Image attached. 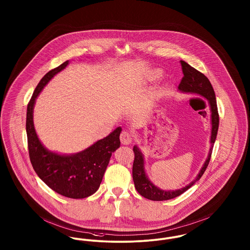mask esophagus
<instances>
[{"mask_svg": "<svg viewBox=\"0 0 250 250\" xmlns=\"http://www.w3.org/2000/svg\"><path fill=\"white\" fill-rule=\"evenodd\" d=\"M119 137H120L121 143L124 144V145H129V144H131L132 139H133L132 134L129 133V132H127V131H123L122 133H120V136H119Z\"/></svg>", "mask_w": 250, "mask_h": 250, "instance_id": "34e87169", "label": "esophagus"}]
</instances>
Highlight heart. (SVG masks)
<instances>
[{
  "label": "heart",
  "instance_id": "heart-1",
  "mask_svg": "<svg viewBox=\"0 0 250 250\" xmlns=\"http://www.w3.org/2000/svg\"><path fill=\"white\" fill-rule=\"evenodd\" d=\"M160 76H161V72L158 71V70H154V71H151L150 74L148 75V80H149V81H155V80H157Z\"/></svg>",
  "mask_w": 250,
  "mask_h": 250
}]
</instances>
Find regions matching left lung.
Listing matches in <instances>:
<instances>
[{
  "label": "left lung",
  "instance_id": "8db88e82",
  "mask_svg": "<svg viewBox=\"0 0 250 250\" xmlns=\"http://www.w3.org/2000/svg\"><path fill=\"white\" fill-rule=\"evenodd\" d=\"M184 77L182 81L178 86L179 91L183 93H190L201 96L208 100L210 112H211V136H210V143L211 147L209 149L208 156L202 167L201 170L196 176V178L188 184V186L184 187L182 188L176 190H164L150 182L148 179V176L145 172L144 167V157L142 152L138 149L137 146L133 147V153H134V160L133 164V179L134 187L138 193L143 197L152 201H165V200L172 199L179 195H181L186 190H188L191 186H193L196 181H198L202 175L204 174L205 170L207 169L208 165L209 163L212 148L216 139L218 128H219V114L217 109L216 98L213 87L208 81V79L197 71L195 68L190 66L186 62L180 61Z\"/></svg>",
  "mask_w": 250,
  "mask_h": 250
}]
</instances>
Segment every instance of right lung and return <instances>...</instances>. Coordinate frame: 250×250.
I'll use <instances>...</instances> for the list:
<instances>
[{
  "instance_id": "obj_1",
  "label": "right lung",
  "mask_w": 250,
  "mask_h": 250,
  "mask_svg": "<svg viewBox=\"0 0 250 250\" xmlns=\"http://www.w3.org/2000/svg\"><path fill=\"white\" fill-rule=\"evenodd\" d=\"M66 61L49 71L37 85L27 105L26 133L31 164L38 176L57 193L68 198L83 199L100 188L112 153L120 146L121 128L81 152L64 155L47 150L40 141L33 123L36 99L51 79L68 65Z\"/></svg>"
}]
</instances>
